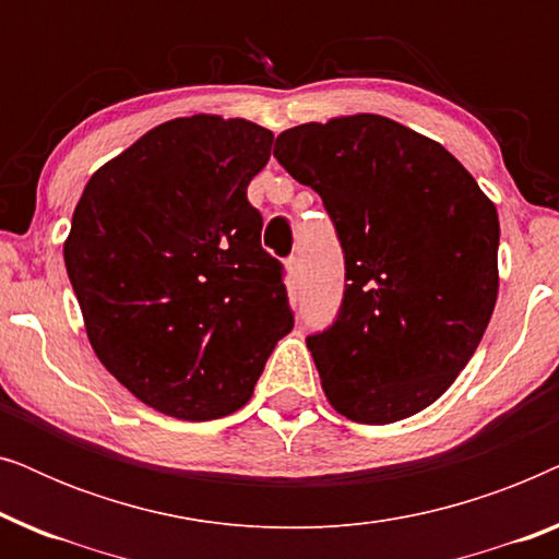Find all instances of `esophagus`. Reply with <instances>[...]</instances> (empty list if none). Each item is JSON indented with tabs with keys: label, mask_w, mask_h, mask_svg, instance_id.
Here are the masks:
<instances>
[{
	"label": "esophagus",
	"mask_w": 559,
	"mask_h": 559,
	"mask_svg": "<svg viewBox=\"0 0 559 559\" xmlns=\"http://www.w3.org/2000/svg\"><path fill=\"white\" fill-rule=\"evenodd\" d=\"M287 274L293 282L302 280V259L300 257H289L287 259Z\"/></svg>",
	"instance_id": "34e87169"
}]
</instances>
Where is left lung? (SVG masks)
Masks as SVG:
<instances>
[{
	"label": "left lung",
	"mask_w": 559,
	"mask_h": 559,
	"mask_svg": "<svg viewBox=\"0 0 559 559\" xmlns=\"http://www.w3.org/2000/svg\"><path fill=\"white\" fill-rule=\"evenodd\" d=\"M274 157L323 198L346 259L338 316L308 335L328 402L364 425L430 407L491 320L496 205L442 144L379 114L287 129Z\"/></svg>",
	"instance_id": "8db88e82"
}]
</instances>
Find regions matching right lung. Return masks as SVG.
I'll return each instance as SVG.
<instances>
[{
	"label": "right lung",
	"instance_id": "obj_1",
	"mask_svg": "<svg viewBox=\"0 0 559 559\" xmlns=\"http://www.w3.org/2000/svg\"><path fill=\"white\" fill-rule=\"evenodd\" d=\"M274 134L247 119L165 121L91 175L63 257L98 361L163 415L243 407L295 320L247 201Z\"/></svg>",
	"mask_w": 559,
	"mask_h": 559
}]
</instances>
